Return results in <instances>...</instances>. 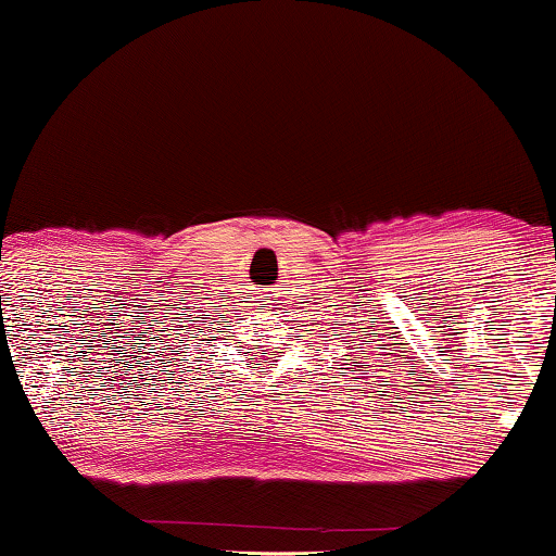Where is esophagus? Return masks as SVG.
I'll use <instances>...</instances> for the list:
<instances>
[{"label": "esophagus", "instance_id": "esophagus-1", "mask_svg": "<svg viewBox=\"0 0 556 556\" xmlns=\"http://www.w3.org/2000/svg\"><path fill=\"white\" fill-rule=\"evenodd\" d=\"M261 298H269V295H261ZM266 303H269V300H266Z\"/></svg>", "mask_w": 556, "mask_h": 556}]
</instances>
